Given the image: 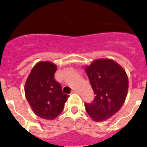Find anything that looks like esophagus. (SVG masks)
<instances>
[{"mask_svg": "<svg viewBox=\"0 0 147 147\" xmlns=\"http://www.w3.org/2000/svg\"><path fill=\"white\" fill-rule=\"evenodd\" d=\"M71 93H78V92L77 90H73V91L71 92Z\"/></svg>", "mask_w": 147, "mask_h": 147, "instance_id": "1", "label": "esophagus"}]
</instances>
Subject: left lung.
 Returning <instances> with one entry per match:
<instances>
[{"mask_svg":"<svg viewBox=\"0 0 147 147\" xmlns=\"http://www.w3.org/2000/svg\"><path fill=\"white\" fill-rule=\"evenodd\" d=\"M85 71L95 94L90 104L85 103V110L94 121L109 119L121 109L128 90V78L125 70L114 60H94Z\"/></svg>","mask_w":147,"mask_h":147,"instance_id":"8db88e82","label":"left lung"}]
</instances>
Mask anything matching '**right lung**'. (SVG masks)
Instances as JSON below:
<instances>
[{
    "label": "right lung",
    "mask_w": 147,
    "mask_h": 147,
    "mask_svg": "<svg viewBox=\"0 0 147 147\" xmlns=\"http://www.w3.org/2000/svg\"><path fill=\"white\" fill-rule=\"evenodd\" d=\"M57 66L52 62H39L33 67L25 84L26 100L36 115L47 120L57 117L69 95L63 94L54 78Z\"/></svg>",
    "instance_id": "obj_1"
}]
</instances>
